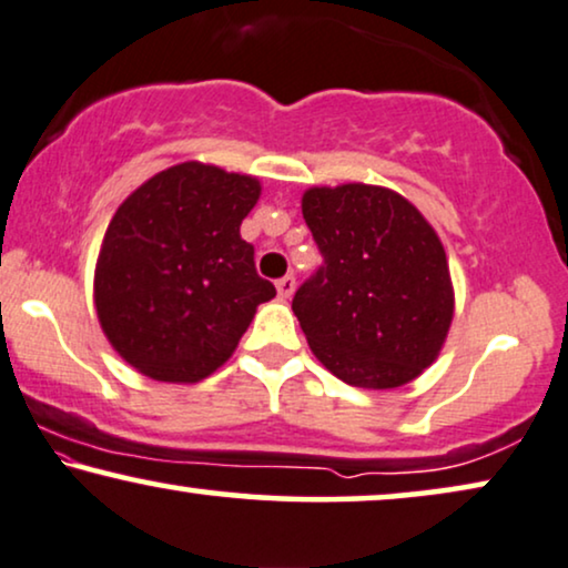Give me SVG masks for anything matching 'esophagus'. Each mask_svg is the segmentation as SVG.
<instances>
[{"instance_id": "1", "label": "esophagus", "mask_w": 568, "mask_h": 568, "mask_svg": "<svg viewBox=\"0 0 568 568\" xmlns=\"http://www.w3.org/2000/svg\"><path fill=\"white\" fill-rule=\"evenodd\" d=\"M275 285H277L280 298H291V296H293V291H296V277H293V275H285V277H280Z\"/></svg>"}]
</instances>
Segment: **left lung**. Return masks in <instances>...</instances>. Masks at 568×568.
<instances>
[{"label": "left lung", "mask_w": 568, "mask_h": 568, "mask_svg": "<svg viewBox=\"0 0 568 568\" xmlns=\"http://www.w3.org/2000/svg\"><path fill=\"white\" fill-rule=\"evenodd\" d=\"M301 210L324 256L293 296L308 347L351 387L413 382L455 316L436 231L403 194L372 184L312 186Z\"/></svg>", "instance_id": "left-lung-1"}]
</instances>
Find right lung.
<instances>
[{
  "label": "right lung",
  "instance_id": "add662e5",
  "mask_svg": "<svg viewBox=\"0 0 568 568\" xmlns=\"http://www.w3.org/2000/svg\"><path fill=\"white\" fill-rule=\"evenodd\" d=\"M262 186L186 161L121 202L95 264V312L121 358L155 382L192 384L223 366L275 285L241 239Z\"/></svg>",
  "mask_w": 568,
  "mask_h": 568
}]
</instances>
